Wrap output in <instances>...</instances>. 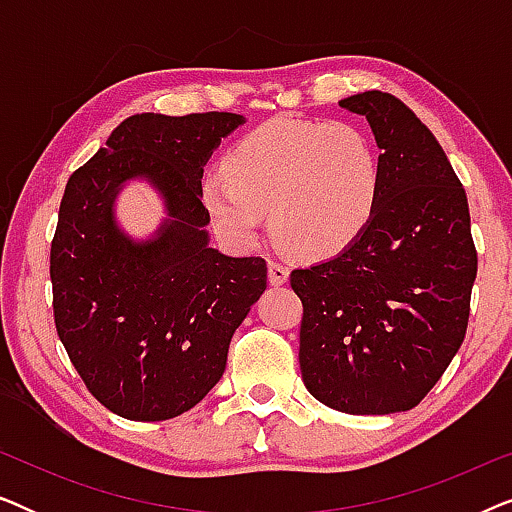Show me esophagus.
Segmentation results:
<instances>
[{
	"label": "esophagus",
	"instance_id": "34e87169",
	"mask_svg": "<svg viewBox=\"0 0 512 512\" xmlns=\"http://www.w3.org/2000/svg\"><path fill=\"white\" fill-rule=\"evenodd\" d=\"M268 277L272 286H282L289 282V268L279 261H268Z\"/></svg>",
	"mask_w": 512,
	"mask_h": 512
}]
</instances>
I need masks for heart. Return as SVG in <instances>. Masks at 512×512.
Listing matches in <instances>:
<instances>
[{"instance_id": "1", "label": "heart", "mask_w": 512, "mask_h": 512, "mask_svg": "<svg viewBox=\"0 0 512 512\" xmlns=\"http://www.w3.org/2000/svg\"><path fill=\"white\" fill-rule=\"evenodd\" d=\"M382 193L380 151L349 123L272 118L226 156V177L209 172L202 202L216 226L251 242L263 212L279 247L331 258L352 247L373 221Z\"/></svg>"}]
</instances>
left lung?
<instances>
[{"instance_id": "obj_1", "label": "left lung", "mask_w": 512, "mask_h": 512, "mask_svg": "<svg viewBox=\"0 0 512 512\" xmlns=\"http://www.w3.org/2000/svg\"><path fill=\"white\" fill-rule=\"evenodd\" d=\"M382 149V193L359 240L291 272L303 300L300 373L347 415L415 408L464 342L478 254L461 181L415 111L389 93L340 100Z\"/></svg>"}]
</instances>
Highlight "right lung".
I'll return each instance as SVG.
<instances>
[{
	"instance_id": "add662e5",
	"label": "right lung",
	"mask_w": 512,
	"mask_h": 512,
	"mask_svg": "<svg viewBox=\"0 0 512 512\" xmlns=\"http://www.w3.org/2000/svg\"><path fill=\"white\" fill-rule=\"evenodd\" d=\"M240 114H135L67 181L51 244L55 328L97 401L135 422L184 415L223 377L228 347L263 296V258L209 244L202 172ZM146 183L166 216L130 236L115 205Z\"/></svg>"
}]
</instances>
